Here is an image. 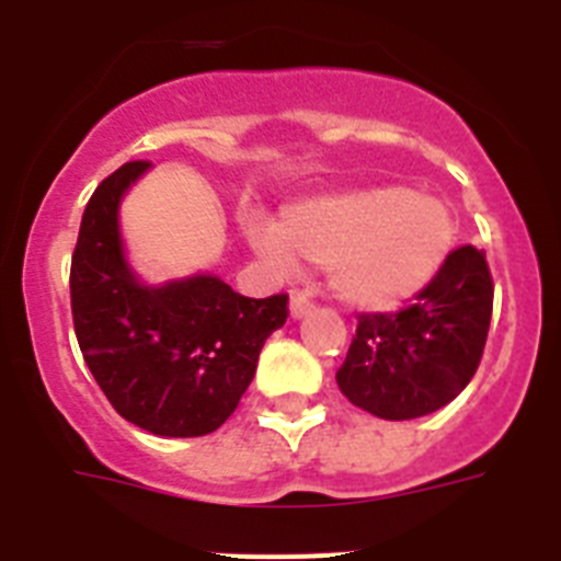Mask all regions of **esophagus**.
Masks as SVG:
<instances>
[{"instance_id":"1","label":"esophagus","mask_w":561,"mask_h":561,"mask_svg":"<svg viewBox=\"0 0 561 561\" xmlns=\"http://www.w3.org/2000/svg\"><path fill=\"white\" fill-rule=\"evenodd\" d=\"M311 309H314V304H311L304 291H295V295H291V300H289V317H291V320H300V317L309 314Z\"/></svg>"}]
</instances>
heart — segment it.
<instances>
[{
    "label": "heart",
    "instance_id": "b5f03b06",
    "mask_svg": "<svg viewBox=\"0 0 561 561\" xmlns=\"http://www.w3.org/2000/svg\"><path fill=\"white\" fill-rule=\"evenodd\" d=\"M252 250L277 272L325 266L340 304L390 311L433 284L455 247L453 210L404 185H368L286 205L280 227L250 221Z\"/></svg>",
    "mask_w": 561,
    "mask_h": 561
}]
</instances>
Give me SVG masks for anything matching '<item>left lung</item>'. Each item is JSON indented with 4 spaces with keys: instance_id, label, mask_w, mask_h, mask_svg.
<instances>
[{
    "instance_id": "1",
    "label": "left lung",
    "mask_w": 561,
    "mask_h": 561,
    "mask_svg": "<svg viewBox=\"0 0 561 561\" xmlns=\"http://www.w3.org/2000/svg\"><path fill=\"white\" fill-rule=\"evenodd\" d=\"M494 286L474 247L449 252L433 284L399 314H362L336 385L388 421L435 413L469 385L492 323Z\"/></svg>"
}]
</instances>
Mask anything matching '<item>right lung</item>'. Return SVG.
I'll return each mask as SVG.
<instances>
[{"label": "right lung", "mask_w": 561, "mask_h": 561, "mask_svg": "<svg viewBox=\"0 0 561 561\" xmlns=\"http://www.w3.org/2000/svg\"><path fill=\"white\" fill-rule=\"evenodd\" d=\"M151 162H126L98 185L72 252L69 295L87 368L112 408L162 438L219 430L250 388L286 295L264 300L196 272L146 284L126 255L121 205Z\"/></svg>", "instance_id": "right-lung-1"}]
</instances>
